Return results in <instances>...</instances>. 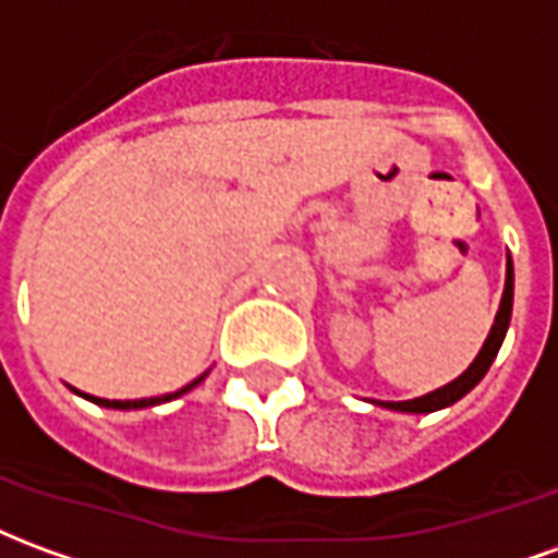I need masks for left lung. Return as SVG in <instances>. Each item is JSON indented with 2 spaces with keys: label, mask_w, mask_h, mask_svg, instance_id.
<instances>
[{
  "label": "left lung",
  "mask_w": 558,
  "mask_h": 558,
  "mask_svg": "<svg viewBox=\"0 0 558 558\" xmlns=\"http://www.w3.org/2000/svg\"><path fill=\"white\" fill-rule=\"evenodd\" d=\"M511 304H514V263H511V256H508V266H505L502 302H499V311H496V319H493L490 335H487L484 347H481V352L475 355V362L469 364L466 371L457 376L454 383L436 388V391L424 395V398L376 400V407H386V410H395V412H436V410H445V407H451V403H457L463 395H469V391L484 379V374L490 371L493 359H496V352H499V347H502L505 331H508V323H511Z\"/></svg>",
  "instance_id": "8db88e82"
}]
</instances>
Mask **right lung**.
<instances>
[{
  "label": "right lung",
  "instance_id": "right-lung-1",
  "mask_svg": "<svg viewBox=\"0 0 558 558\" xmlns=\"http://www.w3.org/2000/svg\"><path fill=\"white\" fill-rule=\"evenodd\" d=\"M206 376V374H203ZM203 376H196L194 383H187L184 388H179V391H172V395H163V398H143V400H104V398H92V395H86V398L92 400V403H98V407H107V410H146V407H158V403H167V400L172 398H182L184 391H191L194 386H199L203 383Z\"/></svg>",
  "mask_w": 558,
  "mask_h": 558
}]
</instances>
